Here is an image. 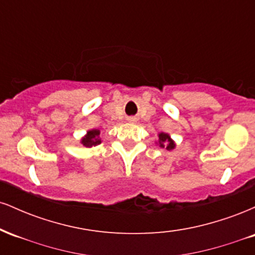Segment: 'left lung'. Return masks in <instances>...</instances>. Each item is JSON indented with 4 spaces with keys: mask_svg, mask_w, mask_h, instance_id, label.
<instances>
[{
    "mask_svg": "<svg viewBox=\"0 0 255 255\" xmlns=\"http://www.w3.org/2000/svg\"><path fill=\"white\" fill-rule=\"evenodd\" d=\"M158 137H159V146L160 147H166V150H172V148L175 147V142L172 141V140L170 139V136H169V134L166 133H159V135H158Z\"/></svg>",
    "mask_w": 255,
    "mask_h": 255,
    "instance_id": "1",
    "label": "left lung"
}]
</instances>
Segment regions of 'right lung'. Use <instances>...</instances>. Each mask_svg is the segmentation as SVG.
<instances>
[{
    "label": "right lung",
    "mask_w": 255,
    "mask_h": 255,
    "mask_svg": "<svg viewBox=\"0 0 255 255\" xmlns=\"http://www.w3.org/2000/svg\"><path fill=\"white\" fill-rule=\"evenodd\" d=\"M99 134H101V131L98 129L87 131L86 135L81 139V144L86 146V147H92V146L99 145L102 142L101 139H99Z\"/></svg>",
    "instance_id": "right-lung-1"
}]
</instances>
